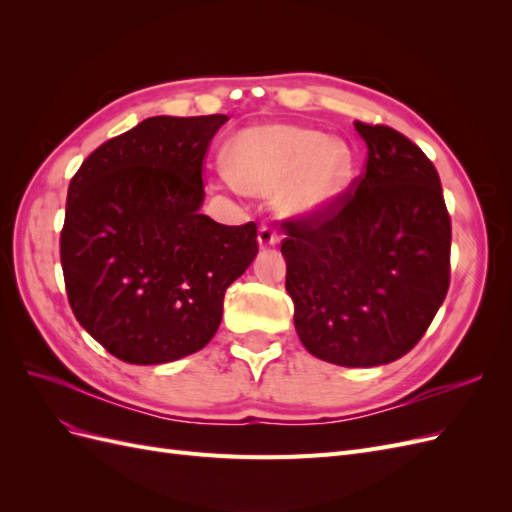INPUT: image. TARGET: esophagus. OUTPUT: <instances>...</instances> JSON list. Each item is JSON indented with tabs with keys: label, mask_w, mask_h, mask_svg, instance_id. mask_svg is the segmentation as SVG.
Segmentation results:
<instances>
[{
	"label": "esophagus",
	"mask_w": 512,
	"mask_h": 512,
	"mask_svg": "<svg viewBox=\"0 0 512 512\" xmlns=\"http://www.w3.org/2000/svg\"><path fill=\"white\" fill-rule=\"evenodd\" d=\"M277 243V232L271 224H260L258 228V245L260 247H271Z\"/></svg>",
	"instance_id": "esophagus-1"
}]
</instances>
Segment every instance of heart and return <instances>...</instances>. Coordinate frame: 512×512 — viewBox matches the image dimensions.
Here are the masks:
<instances>
[{"label":"heart","instance_id":"b5f03b06","mask_svg":"<svg viewBox=\"0 0 512 512\" xmlns=\"http://www.w3.org/2000/svg\"><path fill=\"white\" fill-rule=\"evenodd\" d=\"M226 175L241 192L267 196L292 218L329 211L348 190L354 156L342 138L320 130L269 123L241 132L226 149Z\"/></svg>","mask_w":512,"mask_h":512}]
</instances>
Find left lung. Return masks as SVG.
Masks as SVG:
<instances>
[{
	"mask_svg": "<svg viewBox=\"0 0 512 512\" xmlns=\"http://www.w3.org/2000/svg\"><path fill=\"white\" fill-rule=\"evenodd\" d=\"M365 173L324 213L286 220L294 329L309 354L344 367L401 359L451 284V218L436 166L389 126L354 121Z\"/></svg>",
	"mask_w": 512,
	"mask_h": 512,
	"instance_id": "1",
	"label": "left lung"
}]
</instances>
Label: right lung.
Here are the masks:
<instances>
[{
    "label": "right lung",
    "instance_id": "obj_1",
    "mask_svg": "<svg viewBox=\"0 0 512 512\" xmlns=\"http://www.w3.org/2000/svg\"><path fill=\"white\" fill-rule=\"evenodd\" d=\"M226 115L149 117L76 170L59 254L81 327L119 361L160 365L205 348L226 288L258 254L254 222L200 213L203 160Z\"/></svg>",
    "mask_w": 512,
    "mask_h": 512
}]
</instances>
